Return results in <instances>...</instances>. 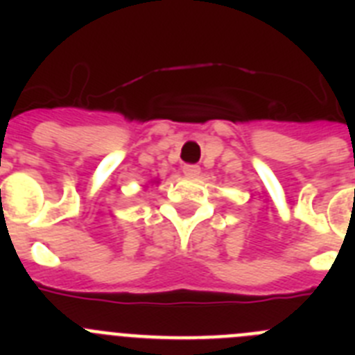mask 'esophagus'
<instances>
[{
    "label": "esophagus",
    "mask_w": 355,
    "mask_h": 355,
    "mask_svg": "<svg viewBox=\"0 0 355 355\" xmlns=\"http://www.w3.org/2000/svg\"><path fill=\"white\" fill-rule=\"evenodd\" d=\"M183 174L188 178H197L200 174V167L193 165V163H187V165H183Z\"/></svg>",
    "instance_id": "obj_1"
}]
</instances>
